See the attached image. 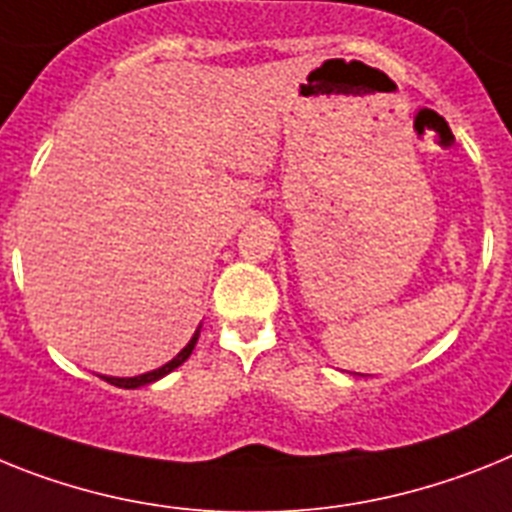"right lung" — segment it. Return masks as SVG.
I'll list each match as a JSON object with an SVG mask.
<instances>
[{"label":"right lung","mask_w":512,"mask_h":512,"mask_svg":"<svg viewBox=\"0 0 512 512\" xmlns=\"http://www.w3.org/2000/svg\"><path fill=\"white\" fill-rule=\"evenodd\" d=\"M197 336H200V328L195 330V336L190 338V343H187V346H184V349L179 351V354H176L171 362H166L163 367L153 369V372H145V375H137V377H106L103 375V380L111 382V385H117V388H127V390H135V388H140V385H150V382L161 380V377H166L169 372H174L179 364H184L187 359H190L192 349H195V343H197Z\"/></svg>","instance_id":"add662e5"}]
</instances>
